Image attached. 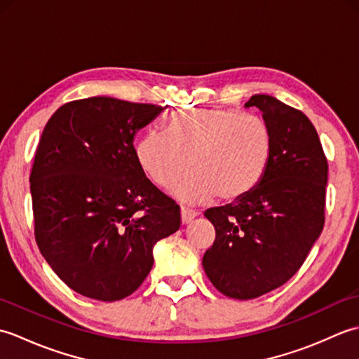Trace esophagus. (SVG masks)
I'll return each instance as SVG.
<instances>
[{"label":"esophagus","mask_w":359,"mask_h":359,"mask_svg":"<svg viewBox=\"0 0 359 359\" xmlns=\"http://www.w3.org/2000/svg\"><path fill=\"white\" fill-rule=\"evenodd\" d=\"M197 216V212L191 208H187V207H182L180 208V217H182V224H189L191 220Z\"/></svg>","instance_id":"obj_1"}]
</instances>
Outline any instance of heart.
Wrapping results in <instances>:
<instances>
[{"instance_id": "heart-1", "label": "heart", "mask_w": 359, "mask_h": 359, "mask_svg": "<svg viewBox=\"0 0 359 359\" xmlns=\"http://www.w3.org/2000/svg\"><path fill=\"white\" fill-rule=\"evenodd\" d=\"M144 175L177 199L199 203L242 199L262 180L270 163L273 137L266 121L231 108H187L166 118V134L149 129L135 143Z\"/></svg>"}]
</instances>
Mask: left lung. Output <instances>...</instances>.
Returning <instances> with one entry per match:
<instances>
[{
    "label": "left lung",
    "instance_id": "obj_1",
    "mask_svg": "<svg viewBox=\"0 0 359 359\" xmlns=\"http://www.w3.org/2000/svg\"><path fill=\"white\" fill-rule=\"evenodd\" d=\"M269 125L273 151L262 180L242 199L205 211L216 239L202 265L211 284L234 299H255L301 269L324 228L329 165L306 114L257 94L245 103Z\"/></svg>",
    "mask_w": 359,
    "mask_h": 359
}]
</instances>
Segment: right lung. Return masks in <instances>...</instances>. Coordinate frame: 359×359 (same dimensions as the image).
<instances>
[{
    "instance_id": "add662e5",
    "label": "right lung",
    "mask_w": 359,
    "mask_h": 359,
    "mask_svg": "<svg viewBox=\"0 0 359 359\" xmlns=\"http://www.w3.org/2000/svg\"><path fill=\"white\" fill-rule=\"evenodd\" d=\"M162 106L90 97L58 108L30 172L35 239L65 284L112 302L133 294L152 248L180 226V207L151 184L134 137Z\"/></svg>"
}]
</instances>
